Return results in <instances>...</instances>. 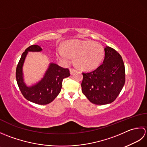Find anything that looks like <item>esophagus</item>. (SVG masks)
I'll list each match as a JSON object with an SVG mask.
<instances>
[{
    "instance_id": "obj_1",
    "label": "esophagus",
    "mask_w": 147,
    "mask_h": 147,
    "mask_svg": "<svg viewBox=\"0 0 147 147\" xmlns=\"http://www.w3.org/2000/svg\"><path fill=\"white\" fill-rule=\"evenodd\" d=\"M76 71V69H73V68L70 69V73H71V74H73L74 73H75Z\"/></svg>"
}]
</instances>
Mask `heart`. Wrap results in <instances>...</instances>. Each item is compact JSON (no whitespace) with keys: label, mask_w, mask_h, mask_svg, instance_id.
Returning <instances> with one entry per match:
<instances>
[{"label":"heart","mask_w":147,"mask_h":147,"mask_svg":"<svg viewBox=\"0 0 147 147\" xmlns=\"http://www.w3.org/2000/svg\"><path fill=\"white\" fill-rule=\"evenodd\" d=\"M59 58L68 63L70 57H76L77 65L83 69L90 70L97 67L104 56L102 47L91 41L73 40L66 43L64 50L59 49Z\"/></svg>","instance_id":"b5f03b06"}]
</instances>
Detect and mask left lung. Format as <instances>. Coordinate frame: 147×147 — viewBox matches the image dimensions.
Instances as JSON below:
<instances>
[{
	"label": "left lung",
	"instance_id": "left-lung-1",
	"mask_svg": "<svg viewBox=\"0 0 147 147\" xmlns=\"http://www.w3.org/2000/svg\"><path fill=\"white\" fill-rule=\"evenodd\" d=\"M104 51L103 63L94 71L83 73L82 92L96 105L114 102L125 83V67L121 55L110 47Z\"/></svg>",
	"mask_w": 147,
	"mask_h": 147
}]
</instances>
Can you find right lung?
I'll use <instances>...</instances> for the list:
<instances>
[{
    "mask_svg": "<svg viewBox=\"0 0 147 147\" xmlns=\"http://www.w3.org/2000/svg\"><path fill=\"white\" fill-rule=\"evenodd\" d=\"M39 45H33L28 47L22 54L16 67V78L22 94L28 100L39 105L52 102L60 93L63 79L70 76L69 70L55 63H51L45 75L35 85L28 86L24 82L23 66L28 52H40Z\"/></svg>",
    "mask_w": 147,
    "mask_h": 147,
    "instance_id": "right-lung-1",
    "label": "right lung"
}]
</instances>
